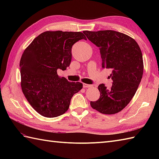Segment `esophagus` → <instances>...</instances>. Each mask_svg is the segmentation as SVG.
<instances>
[{"instance_id":"1","label":"esophagus","mask_w":159,"mask_h":159,"mask_svg":"<svg viewBox=\"0 0 159 159\" xmlns=\"http://www.w3.org/2000/svg\"><path fill=\"white\" fill-rule=\"evenodd\" d=\"M92 85H89V84H86V83H83V87L84 88H89V87H92Z\"/></svg>"}]
</instances>
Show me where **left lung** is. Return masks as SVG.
Segmentation results:
<instances>
[{
  "label": "left lung",
  "mask_w": 159,
  "mask_h": 159,
  "mask_svg": "<svg viewBox=\"0 0 159 159\" xmlns=\"http://www.w3.org/2000/svg\"><path fill=\"white\" fill-rule=\"evenodd\" d=\"M83 33L99 47L102 67L112 70V87L108 89L104 84L99 85L100 98L91 101V107L102 114H116L130 102L142 79L141 50L135 40L122 33L112 30Z\"/></svg>",
  "instance_id": "8db88e82"
}]
</instances>
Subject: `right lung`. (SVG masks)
<instances>
[{"label": "right lung", "instance_id": "1", "mask_svg": "<svg viewBox=\"0 0 159 159\" xmlns=\"http://www.w3.org/2000/svg\"><path fill=\"white\" fill-rule=\"evenodd\" d=\"M85 36L81 32L48 31L39 35L24 51L20 61L22 92L41 116L55 117L68 110L83 83L69 82L57 74L72 59V47Z\"/></svg>", "mask_w": 159, "mask_h": 159}]
</instances>
